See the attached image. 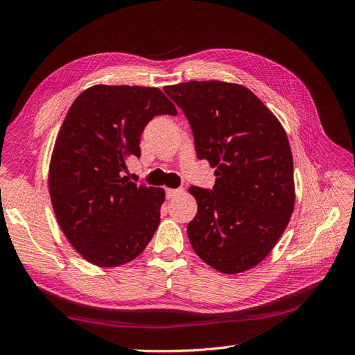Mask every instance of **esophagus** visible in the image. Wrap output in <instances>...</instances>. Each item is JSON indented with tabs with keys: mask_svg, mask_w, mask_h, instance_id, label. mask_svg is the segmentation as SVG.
Segmentation results:
<instances>
[{
	"mask_svg": "<svg viewBox=\"0 0 355 355\" xmlns=\"http://www.w3.org/2000/svg\"><path fill=\"white\" fill-rule=\"evenodd\" d=\"M182 192H184V189L182 188H179V189H167L166 191V197L170 200V198H175V197H178L179 194H182Z\"/></svg>",
	"mask_w": 355,
	"mask_h": 355,
	"instance_id": "obj_1",
	"label": "esophagus"
}]
</instances>
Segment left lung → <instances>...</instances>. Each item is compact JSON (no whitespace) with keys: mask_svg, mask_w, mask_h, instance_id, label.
I'll return each instance as SVG.
<instances>
[{"mask_svg":"<svg viewBox=\"0 0 355 355\" xmlns=\"http://www.w3.org/2000/svg\"><path fill=\"white\" fill-rule=\"evenodd\" d=\"M184 111L200 159L216 168L213 189L191 187L194 252L214 270L240 274L261 263L295 207L293 157L282 123L244 85L188 81L164 87Z\"/></svg>","mask_w":355,"mask_h":355,"instance_id":"obj_1","label":"left lung"}]
</instances>
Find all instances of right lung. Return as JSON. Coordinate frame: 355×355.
Returning a JSON list of instances; mask_svg holds the SVG:
<instances>
[{"label":"right lung","mask_w":355,"mask_h":355,"mask_svg":"<svg viewBox=\"0 0 355 355\" xmlns=\"http://www.w3.org/2000/svg\"><path fill=\"white\" fill-rule=\"evenodd\" d=\"M176 115L157 87L98 84L73 101L49 168V192L62 232L102 268L133 261L151 241L166 192L123 176L141 157V135L155 115Z\"/></svg>","instance_id":"obj_1"}]
</instances>
